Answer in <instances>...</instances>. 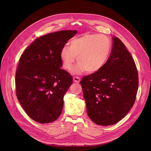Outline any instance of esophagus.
<instances>
[{
    "instance_id": "esophagus-1",
    "label": "esophagus",
    "mask_w": 151,
    "mask_h": 151,
    "mask_svg": "<svg viewBox=\"0 0 151 151\" xmlns=\"http://www.w3.org/2000/svg\"><path fill=\"white\" fill-rule=\"evenodd\" d=\"M73 80H74V83H79L80 81H81V78L79 77H74V78H73Z\"/></svg>"
}]
</instances>
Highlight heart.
Instances as JSON below:
<instances>
[{
  "instance_id": "obj_1",
  "label": "heart",
  "mask_w": 151,
  "mask_h": 151,
  "mask_svg": "<svg viewBox=\"0 0 151 151\" xmlns=\"http://www.w3.org/2000/svg\"><path fill=\"white\" fill-rule=\"evenodd\" d=\"M111 50V43L104 35L85 34L73 38L69 47L64 46L60 52L63 67L71 70L76 57L79 63L73 72L74 74L86 71L91 74L98 72L106 62Z\"/></svg>"
}]
</instances>
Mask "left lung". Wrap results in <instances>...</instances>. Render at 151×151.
Masks as SVG:
<instances>
[{"label": "left lung", "instance_id": "8db88e82", "mask_svg": "<svg viewBox=\"0 0 151 151\" xmlns=\"http://www.w3.org/2000/svg\"><path fill=\"white\" fill-rule=\"evenodd\" d=\"M83 88L87 113L96 124L113 125L133 106L139 86L133 58L122 41L113 37V47L103 67L84 77Z\"/></svg>", "mask_w": 151, "mask_h": 151}]
</instances>
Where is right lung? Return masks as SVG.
Returning <instances> with one entry per match:
<instances>
[{"label": "right lung", "instance_id": "1", "mask_svg": "<svg viewBox=\"0 0 151 151\" xmlns=\"http://www.w3.org/2000/svg\"><path fill=\"white\" fill-rule=\"evenodd\" d=\"M77 30L59 31L36 39L22 54L16 73L18 101L31 119L40 123L61 115L63 96L72 77L61 69V49Z\"/></svg>", "mask_w": 151, "mask_h": 151}]
</instances>
